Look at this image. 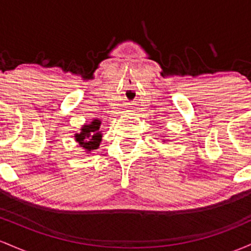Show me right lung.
<instances>
[{
  "mask_svg": "<svg viewBox=\"0 0 251 251\" xmlns=\"http://www.w3.org/2000/svg\"><path fill=\"white\" fill-rule=\"evenodd\" d=\"M100 121L95 120L91 125H86L81 128L80 134H75V140L79 142V145L85 151H92L94 149L100 147V143L102 141V134L100 131Z\"/></svg>",
  "mask_w": 251,
  "mask_h": 251,
  "instance_id": "right-lung-1",
  "label": "right lung"
}]
</instances>
